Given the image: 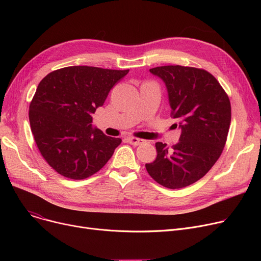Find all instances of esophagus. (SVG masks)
I'll use <instances>...</instances> for the list:
<instances>
[{"mask_svg":"<svg viewBox=\"0 0 261 261\" xmlns=\"http://www.w3.org/2000/svg\"><path fill=\"white\" fill-rule=\"evenodd\" d=\"M127 141H128L129 144H131L133 146H139V145H142L146 142V141H144L142 139H138V138H128Z\"/></svg>","mask_w":261,"mask_h":261,"instance_id":"34e87169","label":"esophagus"}]
</instances>
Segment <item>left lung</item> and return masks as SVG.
<instances>
[{"label":"left lung","instance_id":"left-lung-1","mask_svg":"<svg viewBox=\"0 0 261 261\" xmlns=\"http://www.w3.org/2000/svg\"><path fill=\"white\" fill-rule=\"evenodd\" d=\"M150 72L165 82L170 115L180 121L182 133L170 149L158 142L156 159L146 164V169L162 186L183 188L199 181L220 158L230 125L229 98L203 68L165 65Z\"/></svg>","mask_w":261,"mask_h":261}]
</instances>
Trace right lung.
Masks as SVG:
<instances>
[{
    "instance_id": "right-lung-1",
    "label": "right lung",
    "mask_w": 261,
    "mask_h": 261,
    "mask_svg": "<svg viewBox=\"0 0 261 261\" xmlns=\"http://www.w3.org/2000/svg\"><path fill=\"white\" fill-rule=\"evenodd\" d=\"M128 72L67 66L40 81L30 105V122L41 155L55 171L84 180L111 159L121 140L93 129L92 114Z\"/></svg>"
}]
</instances>
